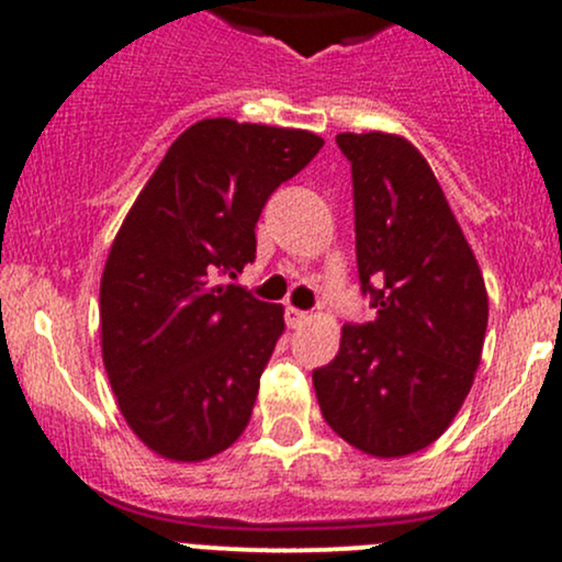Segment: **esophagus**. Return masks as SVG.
I'll return each instance as SVG.
<instances>
[{
    "label": "esophagus",
    "instance_id": "esophagus-1",
    "mask_svg": "<svg viewBox=\"0 0 562 562\" xmlns=\"http://www.w3.org/2000/svg\"><path fill=\"white\" fill-rule=\"evenodd\" d=\"M307 313H304V310H296V307H285V323L291 328H296V326H302L304 321H307Z\"/></svg>",
    "mask_w": 562,
    "mask_h": 562
}]
</instances>
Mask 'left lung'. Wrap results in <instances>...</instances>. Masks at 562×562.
Masks as SVG:
<instances>
[{"mask_svg": "<svg viewBox=\"0 0 562 562\" xmlns=\"http://www.w3.org/2000/svg\"><path fill=\"white\" fill-rule=\"evenodd\" d=\"M350 160L356 260L375 317L342 326L313 372L328 427L364 454H416L454 422L484 348L479 260L422 151L391 133H339Z\"/></svg>", "mask_w": 562, "mask_h": 562, "instance_id": "1", "label": "left lung"}]
</instances>
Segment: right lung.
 <instances>
[{
    "label": "right lung",
    "mask_w": 562,
    "mask_h": 562,
    "mask_svg": "<svg viewBox=\"0 0 562 562\" xmlns=\"http://www.w3.org/2000/svg\"><path fill=\"white\" fill-rule=\"evenodd\" d=\"M321 146L307 130L203 119L124 217L100 280V345L119 411L155 454L203 462L245 432L285 310L223 277L252 263L266 201Z\"/></svg>",
    "instance_id": "obj_1"
}]
</instances>
